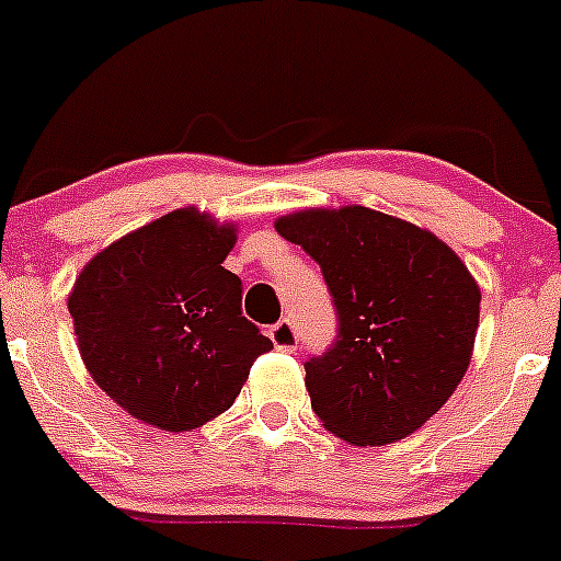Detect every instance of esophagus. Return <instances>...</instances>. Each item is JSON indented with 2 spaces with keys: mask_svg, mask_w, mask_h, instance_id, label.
<instances>
[{
  "mask_svg": "<svg viewBox=\"0 0 561 561\" xmlns=\"http://www.w3.org/2000/svg\"><path fill=\"white\" fill-rule=\"evenodd\" d=\"M267 334H270V340H273V345L278 351H286V354L297 351V329L291 327V321L273 323Z\"/></svg>",
  "mask_w": 561,
  "mask_h": 561,
  "instance_id": "esophagus-1",
  "label": "esophagus"
}]
</instances>
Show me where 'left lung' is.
<instances>
[{
	"mask_svg": "<svg viewBox=\"0 0 561 561\" xmlns=\"http://www.w3.org/2000/svg\"><path fill=\"white\" fill-rule=\"evenodd\" d=\"M319 262L337 308V343L305 362L321 424L351 446L413 435L465 378L481 288L430 229L362 205L308 207L275 221Z\"/></svg>",
	"mask_w": 561,
	"mask_h": 561,
	"instance_id": "obj_1",
	"label": "left lung"
}]
</instances>
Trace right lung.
Returning a JSON list of instances; mask_svg holds the SVG:
<instances>
[{"label": "right lung", "instance_id": "right-lung-1", "mask_svg": "<svg viewBox=\"0 0 561 561\" xmlns=\"http://www.w3.org/2000/svg\"><path fill=\"white\" fill-rule=\"evenodd\" d=\"M238 224L181 207L102 248L67 297L83 365L110 400L167 432H188L238 400L273 348L242 316L224 267Z\"/></svg>", "mask_w": 561, "mask_h": 561}]
</instances>
